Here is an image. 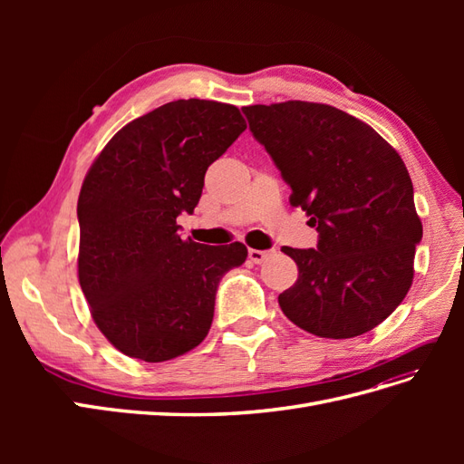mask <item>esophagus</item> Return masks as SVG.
I'll return each mask as SVG.
<instances>
[{"instance_id": "34e87169", "label": "esophagus", "mask_w": 464, "mask_h": 464, "mask_svg": "<svg viewBox=\"0 0 464 464\" xmlns=\"http://www.w3.org/2000/svg\"><path fill=\"white\" fill-rule=\"evenodd\" d=\"M271 254H273V249H249V251H247L249 261L256 263V265L263 263Z\"/></svg>"}]
</instances>
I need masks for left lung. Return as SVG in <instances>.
Instances as JSON below:
<instances>
[{
	"mask_svg": "<svg viewBox=\"0 0 464 464\" xmlns=\"http://www.w3.org/2000/svg\"><path fill=\"white\" fill-rule=\"evenodd\" d=\"M319 234L315 249L283 251L298 280L280 310L323 339H353L385 321L414 276L422 222L409 170L368 123L329 104L288 101L242 108Z\"/></svg>",
	"mask_w": 464,
	"mask_h": 464,
	"instance_id": "8db88e82",
	"label": "left lung"
}]
</instances>
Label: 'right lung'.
I'll list each match as a JSON object with an SVG mask.
<instances>
[{
	"instance_id": "1",
	"label": "right lung",
	"mask_w": 464,
	"mask_h": 464,
	"mask_svg": "<svg viewBox=\"0 0 464 464\" xmlns=\"http://www.w3.org/2000/svg\"><path fill=\"white\" fill-rule=\"evenodd\" d=\"M246 128L232 104L168 102L111 137L82 181L79 283L125 356L172 360L207 336L220 278L247 247L181 240L176 218L193 213L207 168Z\"/></svg>"
}]
</instances>
